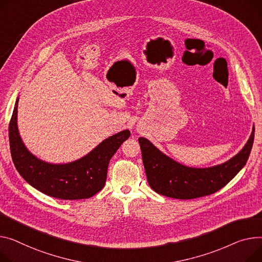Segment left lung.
Segmentation results:
<instances>
[{
  "label": "left lung",
  "instance_id": "8db88e82",
  "mask_svg": "<svg viewBox=\"0 0 262 262\" xmlns=\"http://www.w3.org/2000/svg\"><path fill=\"white\" fill-rule=\"evenodd\" d=\"M255 127L246 145L221 164L190 167L181 164L157 148L146 138L138 139L149 186L166 197L194 199L216 193L228 184L246 165L254 143Z\"/></svg>",
  "mask_w": 262,
  "mask_h": 262
}]
</instances>
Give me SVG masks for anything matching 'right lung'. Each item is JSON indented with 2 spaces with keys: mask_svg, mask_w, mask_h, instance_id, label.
I'll use <instances>...</instances> for the list:
<instances>
[{
  "mask_svg": "<svg viewBox=\"0 0 262 262\" xmlns=\"http://www.w3.org/2000/svg\"><path fill=\"white\" fill-rule=\"evenodd\" d=\"M17 103L9 123V143L13 164L23 179L43 194L63 200L87 199L105 185L112 157L130 136L124 129L103 140L82 158L68 163H49L31 154L17 128Z\"/></svg>",
  "mask_w": 262,
  "mask_h": 262,
  "instance_id": "add662e5",
  "label": "right lung"
}]
</instances>
